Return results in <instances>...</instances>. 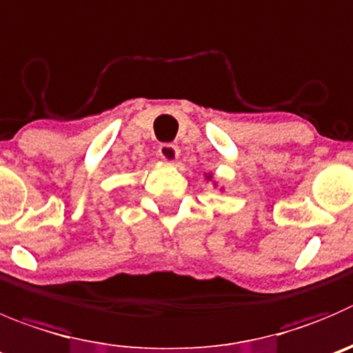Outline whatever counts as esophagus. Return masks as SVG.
<instances>
[{
	"instance_id": "34e87169",
	"label": "esophagus",
	"mask_w": 353,
	"mask_h": 353,
	"mask_svg": "<svg viewBox=\"0 0 353 353\" xmlns=\"http://www.w3.org/2000/svg\"><path fill=\"white\" fill-rule=\"evenodd\" d=\"M159 157L161 159H164L166 163H174V161L179 159V147L173 145V143H163V145H159Z\"/></svg>"
}]
</instances>
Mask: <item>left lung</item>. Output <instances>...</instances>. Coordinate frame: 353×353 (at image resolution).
<instances>
[{
  "label": "left lung",
  "mask_w": 353,
  "mask_h": 353,
  "mask_svg": "<svg viewBox=\"0 0 353 353\" xmlns=\"http://www.w3.org/2000/svg\"><path fill=\"white\" fill-rule=\"evenodd\" d=\"M206 180H213V174H206ZM214 185H216V183H214Z\"/></svg>",
  "instance_id": "obj_1"
}]
</instances>
